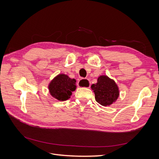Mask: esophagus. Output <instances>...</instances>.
I'll return each instance as SVG.
<instances>
[{
  "mask_svg": "<svg viewBox=\"0 0 159 159\" xmlns=\"http://www.w3.org/2000/svg\"><path fill=\"white\" fill-rule=\"evenodd\" d=\"M78 85L80 88H89L90 82L88 79H81L78 83Z\"/></svg>",
  "mask_w": 159,
  "mask_h": 159,
  "instance_id": "esophagus-1",
  "label": "esophagus"
}]
</instances>
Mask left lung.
Returning <instances> with one entry per match:
<instances>
[{"mask_svg": "<svg viewBox=\"0 0 159 159\" xmlns=\"http://www.w3.org/2000/svg\"><path fill=\"white\" fill-rule=\"evenodd\" d=\"M96 102L103 106H109L116 102L119 96V88L115 81L107 75H100L98 82L91 85Z\"/></svg>", "mask_w": 159, "mask_h": 159, "instance_id": "obj_1", "label": "left lung"}]
</instances>
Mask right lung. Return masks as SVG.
I'll list each match as a JSON object with an SVG mask.
<instances>
[{
    "label": "right lung",
    "instance_id": "obj_1",
    "mask_svg": "<svg viewBox=\"0 0 159 159\" xmlns=\"http://www.w3.org/2000/svg\"><path fill=\"white\" fill-rule=\"evenodd\" d=\"M76 80L68 75L60 74L56 75L48 85L49 92L53 98L58 101H66L70 98L72 91L76 89Z\"/></svg>",
    "mask_w": 159,
    "mask_h": 159
}]
</instances>
